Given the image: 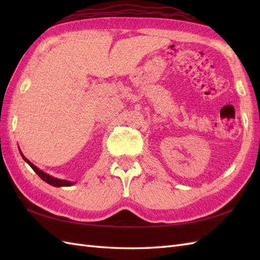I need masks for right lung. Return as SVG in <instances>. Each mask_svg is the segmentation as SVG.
Wrapping results in <instances>:
<instances>
[{
	"label": "right lung",
	"mask_w": 260,
	"mask_h": 260,
	"mask_svg": "<svg viewBox=\"0 0 260 260\" xmlns=\"http://www.w3.org/2000/svg\"><path fill=\"white\" fill-rule=\"evenodd\" d=\"M23 156V155H22ZM23 158H24V161L30 165V167L33 169V171H35V172L40 176V178L45 181V182H47V183H49V184H51V185H53V186H70L71 184H73V182H69V181H64V180H59V179H56V178H52V176H50V175H48L47 173H45V172H42L41 170H39L36 165H33L30 161H27V159L23 156Z\"/></svg>",
	"instance_id": "add662e5"
}]
</instances>
